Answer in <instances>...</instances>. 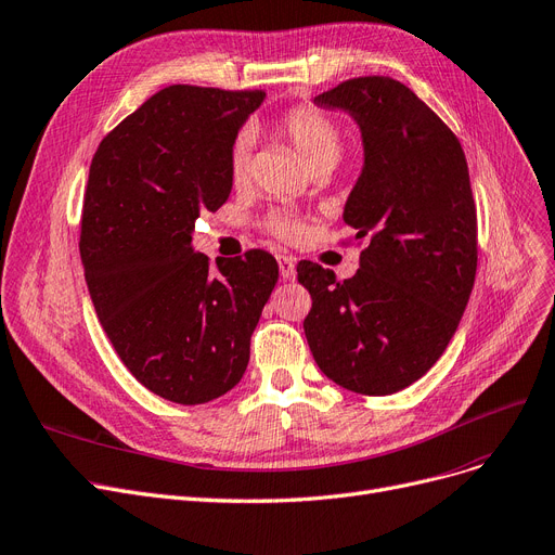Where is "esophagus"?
Here are the masks:
<instances>
[{
  "mask_svg": "<svg viewBox=\"0 0 555 555\" xmlns=\"http://www.w3.org/2000/svg\"><path fill=\"white\" fill-rule=\"evenodd\" d=\"M279 270L285 281H293L297 276V262L291 256H279Z\"/></svg>",
  "mask_w": 555,
  "mask_h": 555,
  "instance_id": "esophagus-1",
  "label": "esophagus"
}]
</instances>
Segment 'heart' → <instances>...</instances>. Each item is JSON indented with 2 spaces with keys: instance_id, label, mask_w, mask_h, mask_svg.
Returning a JSON list of instances; mask_svg holds the SVG:
<instances>
[{
  "instance_id": "obj_1",
  "label": "heart",
  "mask_w": 555,
  "mask_h": 555,
  "mask_svg": "<svg viewBox=\"0 0 555 555\" xmlns=\"http://www.w3.org/2000/svg\"><path fill=\"white\" fill-rule=\"evenodd\" d=\"M279 131L291 140L293 147L299 152L301 160L310 172L331 170L343 154V133L335 119L320 108L297 106L291 113H285L279 122ZM249 156H251V138L247 133L237 135L231 147L229 170L235 183H243L249 172ZM272 231L283 237H295L301 231V224L295 220L276 218L272 220Z\"/></svg>"
}]
</instances>
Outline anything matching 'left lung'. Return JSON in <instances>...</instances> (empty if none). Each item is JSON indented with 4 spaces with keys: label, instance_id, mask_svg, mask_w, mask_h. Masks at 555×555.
I'll list each match as a JSON object with an SVG mask.
<instances>
[{
    "label": "left lung",
    "instance_id": "8db88e82",
    "mask_svg": "<svg viewBox=\"0 0 555 555\" xmlns=\"http://www.w3.org/2000/svg\"><path fill=\"white\" fill-rule=\"evenodd\" d=\"M312 104L347 113L363 167L343 220L367 237L343 283L301 260L312 297L304 320L318 367L337 385L383 397L422 378L444 353L476 276V206L461 142L390 77H358Z\"/></svg>",
    "mask_w": 555,
    "mask_h": 555
}]
</instances>
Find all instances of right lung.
Instances as JSON below:
<instances>
[{
  "label": "right lung",
  "mask_w": 555,
  "mask_h": 555,
  "mask_svg": "<svg viewBox=\"0 0 555 555\" xmlns=\"http://www.w3.org/2000/svg\"><path fill=\"white\" fill-rule=\"evenodd\" d=\"M264 92L170 86L94 152L81 260L94 312L127 370L154 395L197 405L235 388L279 281L272 254L208 258L195 222L231 195V147Z\"/></svg>",
  "instance_id": "1"
}]
</instances>
